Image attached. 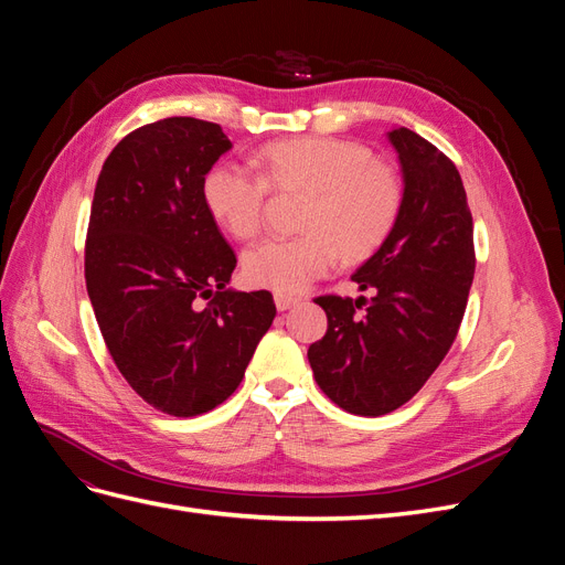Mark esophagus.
Here are the masks:
<instances>
[{
  "label": "esophagus",
  "mask_w": 565,
  "mask_h": 565,
  "mask_svg": "<svg viewBox=\"0 0 565 565\" xmlns=\"http://www.w3.org/2000/svg\"><path fill=\"white\" fill-rule=\"evenodd\" d=\"M273 299H276L278 311H287V309H292V306H297V303H299V299H297V297H292V295H276Z\"/></svg>",
  "instance_id": "34e87169"
}]
</instances>
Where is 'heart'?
<instances>
[{"instance_id": "b5f03b06", "label": "heart", "mask_w": 565, "mask_h": 565, "mask_svg": "<svg viewBox=\"0 0 565 565\" xmlns=\"http://www.w3.org/2000/svg\"><path fill=\"white\" fill-rule=\"evenodd\" d=\"M256 164L262 174L221 160L202 181L204 204L237 241L262 231L268 188L306 193L299 214L306 233L268 237L243 254V273L254 287L299 295L332 270L339 254L347 262L367 259L396 226L403 181L361 143L330 136L282 139L264 146Z\"/></svg>"}]
</instances>
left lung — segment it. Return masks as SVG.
<instances>
[{
  "label": "left lung",
  "instance_id": "8db88e82",
  "mask_svg": "<svg viewBox=\"0 0 565 565\" xmlns=\"http://www.w3.org/2000/svg\"><path fill=\"white\" fill-rule=\"evenodd\" d=\"M403 207L351 280L370 297L324 295L328 332L309 347L324 396L361 417L398 409L431 377L465 318L476 270L473 218L448 156L405 127L388 131Z\"/></svg>",
  "mask_w": 565,
  "mask_h": 565
}]
</instances>
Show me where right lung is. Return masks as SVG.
I'll list each match as a JSON object with an SVG mask.
<instances>
[{
  "label": "right lung",
  "instance_id": "add662e5",
  "mask_svg": "<svg viewBox=\"0 0 565 565\" xmlns=\"http://www.w3.org/2000/svg\"><path fill=\"white\" fill-rule=\"evenodd\" d=\"M231 146L214 122L167 117L113 148L94 191L84 278L100 334L129 386L172 417L224 403L276 318L266 289L226 287L237 259L204 204V174Z\"/></svg>",
  "mask_w": 565,
  "mask_h": 565
}]
</instances>
